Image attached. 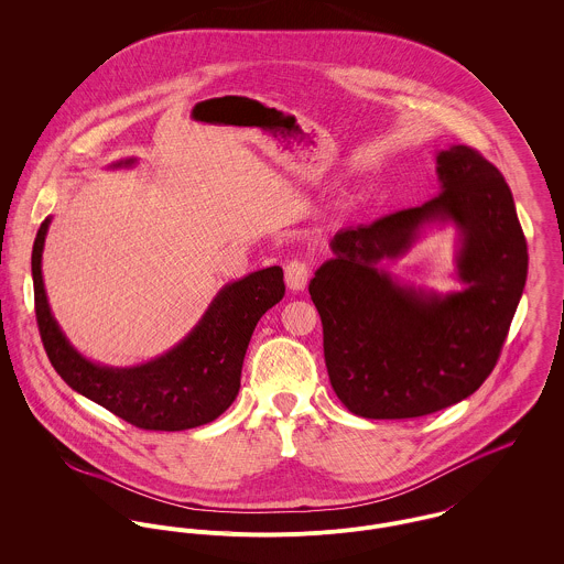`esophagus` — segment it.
<instances>
[{
	"label": "esophagus",
	"instance_id": "34e87169",
	"mask_svg": "<svg viewBox=\"0 0 564 564\" xmlns=\"http://www.w3.org/2000/svg\"><path fill=\"white\" fill-rule=\"evenodd\" d=\"M308 275H311V264L295 258V260H289L286 267H284V278H286V286L291 291H302L308 282Z\"/></svg>",
	"mask_w": 564,
	"mask_h": 564
}]
</instances>
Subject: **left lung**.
I'll use <instances>...</instances> for the list:
<instances>
[{
    "label": "left lung",
    "instance_id": "8db88e82",
    "mask_svg": "<svg viewBox=\"0 0 564 564\" xmlns=\"http://www.w3.org/2000/svg\"><path fill=\"white\" fill-rule=\"evenodd\" d=\"M441 193L369 226L340 230L308 284L336 398L365 419H412L474 395L497 365L528 278V242L512 193L467 145L436 154ZM427 223H454L466 289L436 296L380 267Z\"/></svg>",
    "mask_w": 564,
    "mask_h": 564
}]
</instances>
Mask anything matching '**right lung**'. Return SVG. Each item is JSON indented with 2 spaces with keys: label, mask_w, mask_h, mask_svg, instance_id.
Returning a JSON list of instances; mask_svg holds the SVG:
<instances>
[{
  "label": "right lung",
  "mask_w": 564,
  "mask_h": 564,
  "mask_svg": "<svg viewBox=\"0 0 564 564\" xmlns=\"http://www.w3.org/2000/svg\"><path fill=\"white\" fill-rule=\"evenodd\" d=\"M134 159L112 166H132ZM50 217L32 247L34 311L43 347L56 373L84 398L141 427L177 432L215 421L241 389L242 358L260 317L284 297V273L269 267L226 284L202 322L173 349L139 367H101L67 340L47 304L41 273Z\"/></svg>",
  "instance_id": "obj_1"
}]
</instances>
